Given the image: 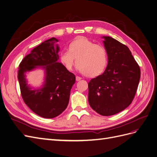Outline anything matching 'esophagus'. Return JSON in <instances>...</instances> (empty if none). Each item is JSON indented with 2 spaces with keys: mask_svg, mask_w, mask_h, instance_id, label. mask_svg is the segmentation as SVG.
<instances>
[{
  "mask_svg": "<svg viewBox=\"0 0 157 157\" xmlns=\"http://www.w3.org/2000/svg\"><path fill=\"white\" fill-rule=\"evenodd\" d=\"M82 78L78 77V76H77V77H76V80H77V81H78V80H80Z\"/></svg>",
  "mask_w": 157,
  "mask_h": 157,
  "instance_id": "esophagus-1",
  "label": "esophagus"
}]
</instances>
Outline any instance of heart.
<instances>
[{
  "instance_id": "1",
  "label": "heart",
  "mask_w": 157,
  "mask_h": 157,
  "mask_svg": "<svg viewBox=\"0 0 157 157\" xmlns=\"http://www.w3.org/2000/svg\"><path fill=\"white\" fill-rule=\"evenodd\" d=\"M61 62L68 70L77 65L87 77H94L101 74L107 64L108 56L105 47L95 44L86 37L78 38L69 45V50L59 54Z\"/></svg>"
}]
</instances>
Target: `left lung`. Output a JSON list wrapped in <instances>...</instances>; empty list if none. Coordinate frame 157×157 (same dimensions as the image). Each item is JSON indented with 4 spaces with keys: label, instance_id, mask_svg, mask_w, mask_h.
Listing matches in <instances>:
<instances>
[{
    "label": "left lung",
    "instance_id": "left-lung-1",
    "mask_svg": "<svg viewBox=\"0 0 157 157\" xmlns=\"http://www.w3.org/2000/svg\"><path fill=\"white\" fill-rule=\"evenodd\" d=\"M108 64L104 73L88 83V102L103 116L115 115L129 106L138 86L141 71L130 50L110 36H103Z\"/></svg>",
    "mask_w": 157,
    "mask_h": 157
}]
</instances>
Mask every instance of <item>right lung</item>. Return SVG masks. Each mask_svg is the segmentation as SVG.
Here are the masks:
<instances>
[{
    "instance_id": "obj_1",
    "label": "right lung",
    "mask_w": 157,
    "mask_h": 157,
    "mask_svg": "<svg viewBox=\"0 0 157 157\" xmlns=\"http://www.w3.org/2000/svg\"><path fill=\"white\" fill-rule=\"evenodd\" d=\"M56 38L46 40L33 48L19 65L17 78L22 98L31 111L39 116L52 118L67 108L75 76L59 62V48ZM42 67L45 70V83L40 89L28 86L25 73Z\"/></svg>"
}]
</instances>
